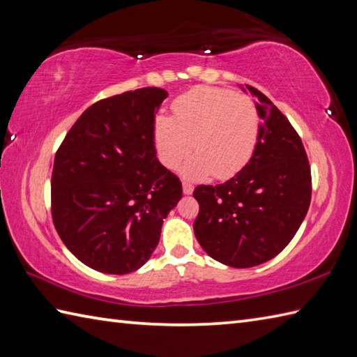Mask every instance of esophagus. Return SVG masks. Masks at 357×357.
I'll return each mask as SVG.
<instances>
[{
	"instance_id": "1",
	"label": "esophagus",
	"mask_w": 357,
	"mask_h": 357,
	"mask_svg": "<svg viewBox=\"0 0 357 357\" xmlns=\"http://www.w3.org/2000/svg\"><path fill=\"white\" fill-rule=\"evenodd\" d=\"M183 190L185 195H192L193 193V185L190 183H187V181H183Z\"/></svg>"
}]
</instances>
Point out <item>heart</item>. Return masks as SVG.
<instances>
[{
  "mask_svg": "<svg viewBox=\"0 0 357 357\" xmlns=\"http://www.w3.org/2000/svg\"><path fill=\"white\" fill-rule=\"evenodd\" d=\"M174 118L159 115L153 138L158 156L167 169L190 155L183 173L201 179L213 174L227 179L252 159L261 133V113L253 100L231 90L198 87L173 104Z\"/></svg>",
  "mask_w": 357,
  "mask_h": 357,
  "instance_id": "obj_1",
  "label": "heart"
}]
</instances>
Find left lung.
<instances>
[{
	"label": "left lung",
	"mask_w": 357,
	"mask_h": 357,
	"mask_svg": "<svg viewBox=\"0 0 357 357\" xmlns=\"http://www.w3.org/2000/svg\"><path fill=\"white\" fill-rule=\"evenodd\" d=\"M257 104L259 141L244 169L224 184L198 185L196 239L213 259L250 268L288 245L312 201V170L301 136L259 90L245 86Z\"/></svg>",
	"instance_id": "obj_1"
}]
</instances>
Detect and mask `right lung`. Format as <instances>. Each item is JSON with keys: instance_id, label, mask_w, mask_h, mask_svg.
Returning a JSON list of instances; mask_svg holds the SVG:
<instances>
[{"instance_id": "add662e5", "label": "right lung", "mask_w": 357, "mask_h": 357, "mask_svg": "<svg viewBox=\"0 0 357 357\" xmlns=\"http://www.w3.org/2000/svg\"><path fill=\"white\" fill-rule=\"evenodd\" d=\"M167 95L144 87L95 102L55 155L53 225L72 255L96 271L142 267L183 196L179 178L156 158L155 115Z\"/></svg>"}]
</instances>
